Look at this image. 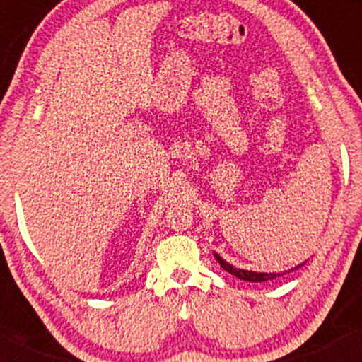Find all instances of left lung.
I'll return each mask as SVG.
<instances>
[{"label":"left lung","mask_w":362,"mask_h":362,"mask_svg":"<svg viewBox=\"0 0 362 362\" xmlns=\"http://www.w3.org/2000/svg\"><path fill=\"white\" fill-rule=\"evenodd\" d=\"M216 260L219 262V265L224 269V271H228L230 274H233V276L240 277V279L243 281H250V282H264V281H271V279H276V277L282 276V274H267V272H252V271H243V269H236L233 265L228 264L226 260H223L221 257L218 255V253H214ZM298 267H301V265H298ZM296 267V269H298ZM291 272V271H289Z\"/></svg>","instance_id":"left-lung-1"}]
</instances>
